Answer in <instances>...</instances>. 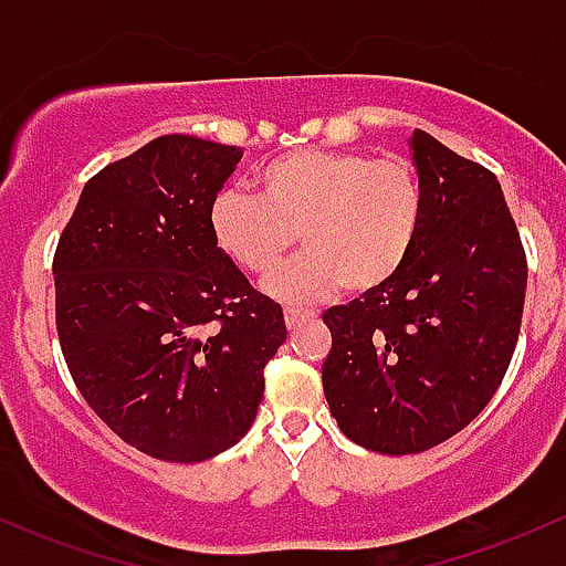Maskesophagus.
<instances>
[{
  "label": "esophagus",
  "instance_id": "34e87169",
  "mask_svg": "<svg viewBox=\"0 0 566 566\" xmlns=\"http://www.w3.org/2000/svg\"><path fill=\"white\" fill-rule=\"evenodd\" d=\"M316 316L314 312H303V308H284V325L290 327V331H295V327H301L303 322L312 319Z\"/></svg>",
  "mask_w": 566,
  "mask_h": 566
}]
</instances>
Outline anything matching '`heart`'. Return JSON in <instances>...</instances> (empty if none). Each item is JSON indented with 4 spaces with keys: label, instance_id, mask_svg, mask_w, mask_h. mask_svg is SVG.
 I'll return each mask as SVG.
<instances>
[{
    "label": "heart",
    "instance_id": "b5f03b06",
    "mask_svg": "<svg viewBox=\"0 0 566 566\" xmlns=\"http://www.w3.org/2000/svg\"><path fill=\"white\" fill-rule=\"evenodd\" d=\"M258 201L222 190L209 201L214 247L239 271L269 279L301 235L306 254L271 282L290 303H312L346 287L370 295L406 269L424 226V185L400 155L293 150L254 174Z\"/></svg>",
    "mask_w": 566,
    "mask_h": 566
}]
</instances>
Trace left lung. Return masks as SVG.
<instances>
[{
	"mask_svg": "<svg viewBox=\"0 0 566 566\" xmlns=\"http://www.w3.org/2000/svg\"><path fill=\"white\" fill-rule=\"evenodd\" d=\"M424 226L378 293L322 314V384L340 432L378 454H421L470 424L505 378L521 331L526 252L500 182L416 128Z\"/></svg>",
	"mask_w": 566,
	"mask_h": 566,
	"instance_id": "1",
	"label": "left lung"
}]
</instances>
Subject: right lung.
Returning a JSON list of instances; mask_svg holds the SVG:
<instances>
[{"label":"right lung","instance_id":"obj_1","mask_svg":"<svg viewBox=\"0 0 566 566\" xmlns=\"http://www.w3.org/2000/svg\"><path fill=\"white\" fill-rule=\"evenodd\" d=\"M239 158L233 145L158 136L88 179L53 254L55 331L80 395L164 462L239 443L287 338L282 306L207 228Z\"/></svg>","mask_w":566,"mask_h":566}]
</instances>
